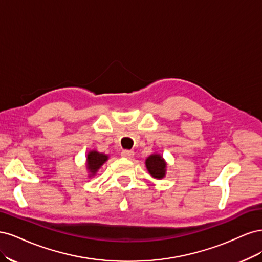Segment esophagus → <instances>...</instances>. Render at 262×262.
Listing matches in <instances>:
<instances>
[{
  "instance_id": "1",
  "label": "esophagus",
  "mask_w": 262,
  "mask_h": 262,
  "mask_svg": "<svg viewBox=\"0 0 262 262\" xmlns=\"http://www.w3.org/2000/svg\"><path fill=\"white\" fill-rule=\"evenodd\" d=\"M121 156L128 158V160H131V158L134 156V152H133V150H130V149H124L121 152Z\"/></svg>"
}]
</instances>
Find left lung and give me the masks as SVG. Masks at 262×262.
<instances>
[{"instance_id": "obj_1", "label": "left lung", "mask_w": 262, "mask_h": 262, "mask_svg": "<svg viewBox=\"0 0 262 262\" xmlns=\"http://www.w3.org/2000/svg\"><path fill=\"white\" fill-rule=\"evenodd\" d=\"M146 168L149 172V175L156 178L162 179L166 175V167L167 164L164 161V158L160 154H152L149 155L145 161Z\"/></svg>"}]
</instances>
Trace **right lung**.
<instances>
[{
	"label": "right lung",
	"mask_w": 262,
	"mask_h": 262,
	"mask_svg": "<svg viewBox=\"0 0 262 262\" xmlns=\"http://www.w3.org/2000/svg\"><path fill=\"white\" fill-rule=\"evenodd\" d=\"M108 155L97 152V150H91L87 154L86 158V168L90 171V176L96 175L98 169L101 167L102 164L107 162Z\"/></svg>",
	"instance_id": "1"
}]
</instances>
